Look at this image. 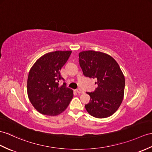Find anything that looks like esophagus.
<instances>
[{
    "instance_id": "34e87169",
    "label": "esophagus",
    "mask_w": 152,
    "mask_h": 152,
    "mask_svg": "<svg viewBox=\"0 0 152 152\" xmlns=\"http://www.w3.org/2000/svg\"><path fill=\"white\" fill-rule=\"evenodd\" d=\"M76 92L78 93V94H80V93H83V91L81 89H78L76 90Z\"/></svg>"
}]
</instances>
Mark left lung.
<instances>
[{
	"label": "left lung",
	"mask_w": 152,
	"mask_h": 152,
	"mask_svg": "<svg viewBox=\"0 0 152 152\" xmlns=\"http://www.w3.org/2000/svg\"><path fill=\"white\" fill-rule=\"evenodd\" d=\"M79 63L86 77L96 80L94 92H87L90 101L85 105L95 118L109 117L118 110L124 94V74L114 58L102 52L86 50L79 53Z\"/></svg>",
	"instance_id": "obj_1"
}]
</instances>
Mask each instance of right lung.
Wrapping results in <instances>:
<instances>
[{
	"instance_id": "add662e5",
	"label": "right lung",
	"mask_w": 152,
	"mask_h": 152,
	"mask_svg": "<svg viewBox=\"0 0 152 152\" xmlns=\"http://www.w3.org/2000/svg\"><path fill=\"white\" fill-rule=\"evenodd\" d=\"M72 51L57 50L42 56L30 70L27 81L28 98L40 113L54 116L64 111L73 98V91L66 87L60 75Z\"/></svg>"
}]
</instances>
